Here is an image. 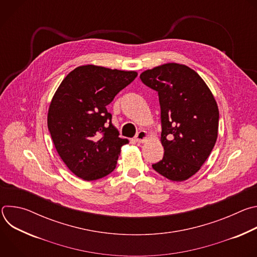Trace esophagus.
I'll list each match as a JSON object with an SVG mask.
<instances>
[{"mask_svg":"<svg viewBox=\"0 0 257 257\" xmlns=\"http://www.w3.org/2000/svg\"><path fill=\"white\" fill-rule=\"evenodd\" d=\"M148 137H149L148 132L144 131V130H141V131H139V132L136 134L134 140H135L137 143H143V142L146 141V139H148Z\"/></svg>","mask_w":257,"mask_h":257,"instance_id":"1","label":"esophagus"}]
</instances>
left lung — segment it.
Listing matches in <instances>:
<instances>
[{
	"mask_svg": "<svg viewBox=\"0 0 257 257\" xmlns=\"http://www.w3.org/2000/svg\"><path fill=\"white\" fill-rule=\"evenodd\" d=\"M141 81L159 93L164 158L153 165L171 181L196 174L217 138L218 107L204 80L186 65L167 63L143 71Z\"/></svg>",
	"mask_w": 257,
	"mask_h": 257,
	"instance_id": "1",
	"label": "left lung"
}]
</instances>
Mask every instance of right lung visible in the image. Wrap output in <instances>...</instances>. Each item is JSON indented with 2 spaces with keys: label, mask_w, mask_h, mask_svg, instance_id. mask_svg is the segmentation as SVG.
<instances>
[{
  "label": "right lung",
  "mask_w": 257,
  "mask_h": 257,
  "mask_svg": "<svg viewBox=\"0 0 257 257\" xmlns=\"http://www.w3.org/2000/svg\"><path fill=\"white\" fill-rule=\"evenodd\" d=\"M136 76V71L84 65L71 71L56 90L48 128L64 164L82 180L112 173L121 148L129 143L119 137L106 105Z\"/></svg>",
  "instance_id": "obj_1"
}]
</instances>
